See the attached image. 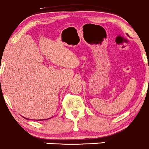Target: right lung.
<instances>
[{
  "label": "right lung",
  "mask_w": 149,
  "mask_h": 149,
  "mask_svg": "<svg viewBox=\"0 0 149 149\" xmlns=\"http://www.w3.org/2000/svg\"><path fill=\"white\" fill-rule=\"evenodd\" d=\"M24 118H25V117H24ZM25 119H27V118H25ZM27 120H28V119H27ZM38 121H40V120H38Z\"/></svg>",
  "instance_id": "1"
}]
</instances>
